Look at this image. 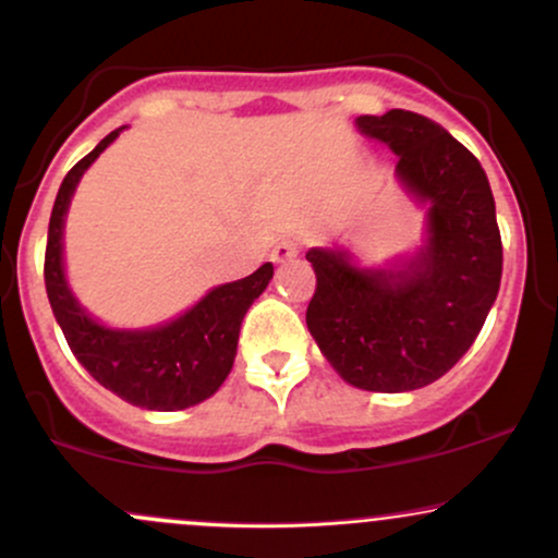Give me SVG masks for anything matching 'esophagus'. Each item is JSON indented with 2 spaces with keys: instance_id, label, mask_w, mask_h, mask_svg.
Instances as JSON below:
<instances>
[{
  "instance_id": "esophagus-1",
  "label": "esophagus",
  "mask_w": 558,
  "mask_h": 558,
  "mask_svg": "<svg viewBox=\"0 0 558 558\" xmlns=\"http://www.w3.org/2000/svg\"><path fill=\"white\" fill-rule=\"evenodd\" d=\"M299 254V243L296 241H280L278 246L272 248V262L283 265V262H291Z\"/></svg>"
}]
</instances>
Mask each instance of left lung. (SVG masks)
<instances>
[{
    "instance_id": "8db88e82",
    "label": "left lung",
    "mask_w": 558,
    "mask_h": 558,
    "mask_svg": "<svg viewBox=\"0 0 558 558\" xmlns=\"http://www.w3.org/2000/svg\"><path fill=\"white\" fill-rule=\"evenodd\" d=\"M364 136L399 155L396 175L427 202V243L399 270H362L341 248H310L317 275L306 328L351 386L401 393L430 386L475 343L504 267L483 165L430 118L362 114Z\"/></svg>"
}]
</instances>
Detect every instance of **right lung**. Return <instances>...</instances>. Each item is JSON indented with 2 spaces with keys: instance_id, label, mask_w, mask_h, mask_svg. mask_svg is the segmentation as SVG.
I'll list each match as a JSON object with an SVG mask.
<instances>
[{
  "instance_id": "1",
  "label": "right lung",
  "mask_w": 558,
  "mask_h": 558,
  "mask_svg": "<svg viewBox=\"0 0 558 558\" xmlns=\"http://www.w3.org/2000/svg\"><path fill=\"white\" fill-rule=\"evenodd\" d=\"M118 133L101 138L94 151L73 165L57 191L44 254V283L70 351L96 383L133 407L175 412L209 399L222 386L235 360L241 319L270 283L272 265L267 262L248 278L217 286L194 310L159 328L110 330L88 317L65 283L62 226L81 175Z\"/></svg>"
}]
</instances>
